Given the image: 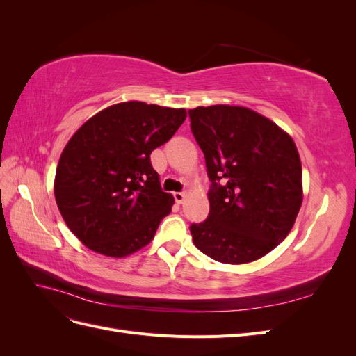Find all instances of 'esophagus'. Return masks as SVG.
<instances>
[{
	"mask_svg": "<svg viewBox=\"0 0 356 356\" xmlns=\"http://www.w3.org/2000/svg\"><path fill=\"white\" fill-rule=\"evenodd\" d=\"M174 199H175V202H177L178 204H181L182 202H184V199H186V193H182V191L174 193Z\"/></svg>",
	"mask_w": 356,
	"mask_h": 356,
	"instance_id": "1",
	"label": "esophagus"
}]
</instances>
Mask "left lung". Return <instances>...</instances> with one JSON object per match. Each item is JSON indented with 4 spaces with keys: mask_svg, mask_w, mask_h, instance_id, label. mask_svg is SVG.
I'll return each instance as SVG.
<instances>
[{
    "mask_svg": "<svg viewBox=\"0 0 356 356\" xmlns=\"http://www.w3.org/2000/svg\"><path fill=\"white\" fill-rule=\"evenodd\" d=\"M188 114L212 182L209 217L191 224L193 242L220 263L255 261L286 238L303 202L296 143L246 106H197Z\"/></svg>",
    "mask_w": 356,
    "mask_h": 356,
    "instance_id": "left-lung-1",
    "label": "left lung"
}]
</instances>
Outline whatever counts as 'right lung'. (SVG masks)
<instances>
[{"instance_id":"add662e5","label":"right lung","mask_w":356,"mask_h":356,"mask_svg":"<svg viewBox=\"0 0 356 356\" xmlns=\"http://www.w3.org/2000/svg\"><path fill=\"white\" fill-rule=\"evenodd\" d=\"M184 108L126 101L96 113L63 148L55 199L89 250L123 258L153 241L174 196L161 191L149 154L184 123Z\"/></svg>"}]
</instances>
